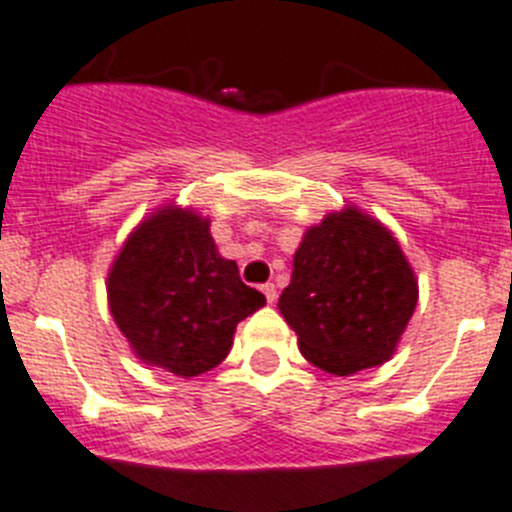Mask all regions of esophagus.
Instances as JSON below:
<instances>
[{
  "instance_id": "34e87169",
  "label": "esophagus",
  "mask_w": 512,
  "mask_h": 512,
  "mask_svg": "<svg viewBox=\"0 0 512 512\" xmlns=\"http://www.w3.org/2000/svg\"><path fill=\"white\" fill-rule=\"evenodd\" d=\"M261 292H264V297H266V302H269V305H274V302H277V287H274V284H264V287H261Z\"/></svg>"
}]
</instances>
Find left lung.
I'll return each mask as SVG.
<instances>
[{
  "label": "left lung",
  "mask_w": 512,
  "mask_h": 512,
  "mask_svg": "<svg viewBox=\"0 0 512 512\" xmlns=\"http://www.w3.org/2000/svg\"><path fill=\"white\" fill-rule=\"evenodd\" d=\"M418 305V279L395 235L356 207L312 225L295 253L279 312L302 356L348 377L395 354Z\"/></svg>",
  "instance_id": "left-lung-1"
}]
</instances>
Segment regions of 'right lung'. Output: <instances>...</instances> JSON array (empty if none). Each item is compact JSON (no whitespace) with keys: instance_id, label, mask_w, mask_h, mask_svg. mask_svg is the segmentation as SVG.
I'll list each match as a JSON object with an SVG mask.
<instances>
[{"instance_id":"1","label":"right lung","mask_w":512,"mask_h":512,"mask_svg":"<svg viewBox=\"0 0 512 512\" xmlns=\"http://www.w3.org/2000/svg\"><path fill=\"white\" fill-rule=\"evenodd\" d=\"M107 300L140 361L176 377L215 369L233 346L235 325L266 305L235 261L217 253L210 220L169 205L146 217L117 253Z\"/></svg>"}]
</instances>
